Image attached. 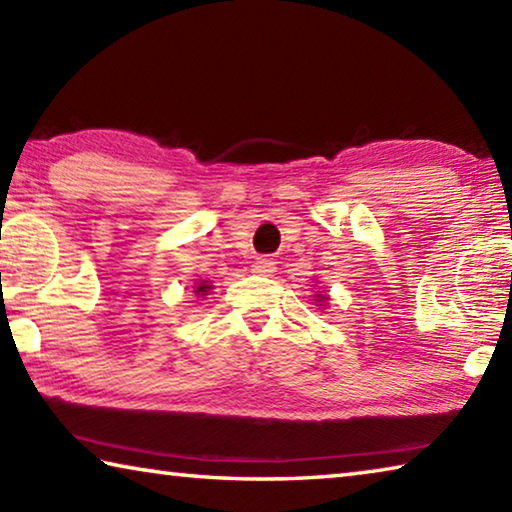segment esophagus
Segmentation results:
<instances>
[{
    "label": "esophagus",
    "mask_w": 512,
    "mask_h": 512,
    "mask_svg": "<svg viewBox=\"0 0 512 512\" xmlns=\"http://www.w3.org/2000/svg\"><path fill=\"white\" fill-rule=\"evenodd\" d=\"M253 273L255 275H273L275 273V262L268 257H257L253 262Z\"/></svg>",
    "instance_id": "34e87169"
}]
</instances>
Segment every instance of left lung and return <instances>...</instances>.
<instances>
[{
	"label": "left lung",
	"instance_id": "obj_1",
	"mask_svg": "<svg viewBox=\"0 0 512 512\" xmlns=\"http://www.w3.org/2000/svg\"><path fill=\"white\" fill-rule=\"evenodd\" d=\"M314 300H316V305H318L320 309H327V305H329V296H327V293L318 291L316 296H314Z\"/></svg>",
	"mask_w": 512,
	"mask_h": 512
}]
</instances>
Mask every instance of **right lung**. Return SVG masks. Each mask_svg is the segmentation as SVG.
I'll list each match as a JSON object with an SVG mask.
<instances>
[{
	"label": "right lung",
	"mask_w": 512,
	"mask_h": 512,
	"mask_svg": "<svg viewBox=\"0 0 512 512\" xmlns=\"http://www.w3.org/2000/svg\"><path fill=\"white\" fill-rule=\"evenodd\" d=\"M214 287H212V282H207V280H198L196 282V287H194V293H196V298H205V296H210V291H212Z\"/></svg>",
	"instance_id": "obj_1"
}]
</instances>
